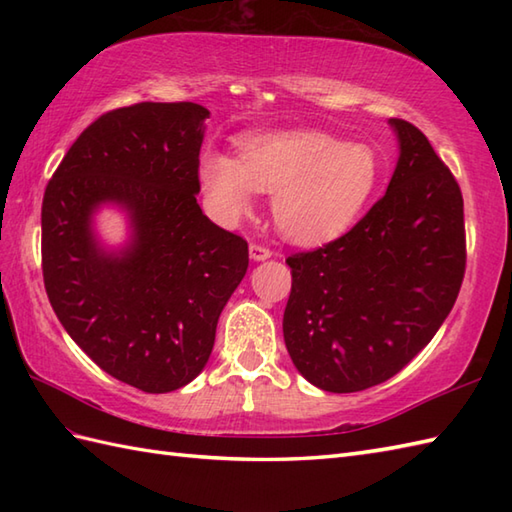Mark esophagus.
I'll use <instances>...</instances> for the list:
<instances>
[{
	"instance_id": "34e87169",
	"label": "esophagus",
	"mask_w": 512,
	"mask_h": 512,
	"mask_svg": "<svg viewBox=\"0 0 512 512\" xmlns=\"http://www.w3.org/2000/svg\"><path fill=\"white\" fill-rule=\"evenodd\" d=\"M250 257L255 259V262H264V259H268V257H273V250H270L268 246H264V244H259V242H253L250 244Z\"/></svg>"
}]
</instances>
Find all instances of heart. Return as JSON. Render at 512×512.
Here are the masks:
<instances>
[{
  "label": "heart",
  "mask_w": 512,
  "mask_h": 512,
  "mask_svg": "<svg viewBox=\"0 0 512 512\" xmlns=\"http://www.w3.org/2000/svg\"><path fill=\"white\" fill-rule=\"evenodd\" d=\"M200 178L217 213L239 217L259 191H275L279 233L314 246L343 235L380 182L376 151L321 132H275L239 140V158L206 151Z\"/></svg>",
  "instance_id": "1"
}]
</instances>
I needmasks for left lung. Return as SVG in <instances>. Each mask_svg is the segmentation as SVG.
<instances>
[{
  "instance_id": "1",
  "label": "left lung",
  "mask_w": 512,
  "mask_h": 512,
  "mask_svg": "<svg viewBox=\"0 0 512 512\" xmlns=\"http://www.w3.org/2000/svg\"><path fill=\"white\" fill-rule=\"evenodd\" d=\"M389 123L400 158L387 193L345 235L286 259L288 354L334 394L385 383L424 350L466 270L458 180L416 125Z\"/></svg>"
}]
</instances>
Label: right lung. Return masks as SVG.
Returning <instances> with one entry per match:
<instances>
[{
  "label": "right lung",
  "instance_id": "add662e5",
  "mask_svg": "<svg viewBox=\"0 0 512 512\" xmlns=\"http://www.w3.org/2000/svg\"><path fill=\"white\" fill-rule=\"evenodd\" d=\"M204 118L198 103L107 112L74 140L43 193L41 270L54 314L103 372L147 394L202 372L248 268L246 239L195 200ZM103 201L121 203L135 226L118 256L91 235Z\"/></svg>",
  "mask_w": 512,
  "mask_h": 512
}]
</instances>
